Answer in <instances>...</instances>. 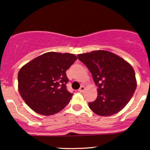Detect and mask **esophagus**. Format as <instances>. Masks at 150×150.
<instances>
[{"instance_id": "esophagus-1", "label": "esophagus", "mask_w": 150, "mask_h": 150, "mask_svg": "<svg viewBox=\"0 0 150 150\" xmlns=\"http://www.w3.org/2000/svg\"><path fill=\"white\" fill-rule=\"evenodd\" d=\"M85 87H84V86H81L80 88L78 89V91H79V92H80V93H82V92H84V91H85Z\"/></svg>"}]
</instances>
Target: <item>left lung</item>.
I'll return each instance as SVG.
<instances>
[{
	"label": "left lung",
	"instance_id": "1",
	"mask_svg": "<svg viewBox=\"0 0 150 150\" xmlns=\"http://www.w3.org/2000/svg\"><path fill=\"white\" fill-rule=\"evenodd\" d=\"M77 58L92 73L98 95L89 108L96 114L108 116L121 111L130 100L137 81L132 67L123 58L104 50L81 53Z\"/></svg>",
	"mask_w": 150,
	"mask_h": 150
}]
</instances>
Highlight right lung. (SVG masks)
<instances>
[{"instance_id": "right-lung-1", "label": "right lung", "mask_w": 150, "mask_h": 150, "mask_svg": "<svg viewBox=\"0 0 150 150\" xmlns=\"http://www.w3.org/2000/svg\"><path fill=\"white\" fill-rule=\"evenodd\" d=\"M77 60L72 53L47 52L31 61L18 73V90L34 111L51 116L63 109L71 99L66 70Z\"/></svg>"}]
</instances>
